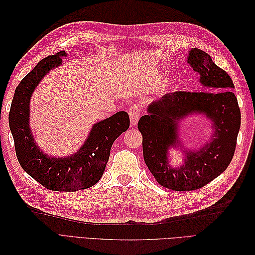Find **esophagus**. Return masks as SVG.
<instances>
[{
    "mask_svg": "<svg viewBox=\"0 0 255 255\" xmlns=\"http://www.w3.org/2000/svg\"><path fill=\"white\" fill-rule=\"evenodd\" d=\"M128 115H129V120H130V125L136 126L138 120H139V117L141 115V110L138 105H133L128 109Z\"/></svg>",
    "mask_w": 255,
    "mask_h": 255,
    "instance_id": "obj_1",
    "label": "esophagus"
}]
</instances>
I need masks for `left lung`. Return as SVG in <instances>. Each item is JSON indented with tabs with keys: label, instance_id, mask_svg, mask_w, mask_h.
<instances>
[{
	"label": "left lung",
	"instance_id": "obj_1",
	"mask_svg": "<svg viewBox=\"0 0 255 255\" xmlns=\"http://www.w3.org/2000/svg\"><path fill=\"white\" fill-rule=\"evenodd\" d=\"M188 63L200 74V82L212 91H173L153 102L138 121L142 135L146 167L156 181L176 191L196 190L219 176L234 156L241 128V110L230 75L212 60L207 53L192 49ZM204 112L214 121L215 137L197 152H188L185 165L170 168L166 152L176 144V121L191 112Z\"/></svg>",
	"mask_w": 255,
	"mask_h": 255
}]
</instances>
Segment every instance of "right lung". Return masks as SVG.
I'll return each mask as SVG.
<instances>
[{"instance_id": "obj_1", "label": "right lung", "mask_w": 255, "mask_h": 255, "mask_svg": "<svg viewBox=\"0 0 255 255\" xmlns=\"http://www.w3.org/2000/svg\"><path fill=\"white\" fill-rule=\"evenodd\" d=\"M65 51L43 58L14 90L9 127L17 158L27 174L54 191H78L94 186L105 170L114 141L129 127L126 112H119L92 128L81 150L67 158L45 155L35 144L28 126L29 99L35 87L52 68L61 65Z\"/></svg>"}]
</instances>
